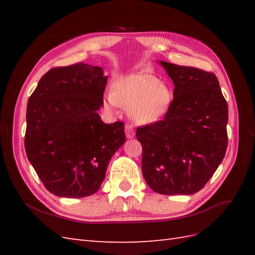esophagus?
Instances as JSON below:
<instances>
[{"label":"esophagus","mask_w":255,"mask_h":255,"mask_svg":"<svg viewBox=\"0 0 255 255\" xmlns=\"http://www.w3.org/2000/svg\"><path fill=\"white\" fill-rule=\"evenodd\" d=\"M125 132H126V136L128 139H131L134 137V130L131 125H127L126 128H125Z\"/></svg>","instance_id":"obj_1"}]
</instances>
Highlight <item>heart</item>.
<instances>
[{
    "label": "heart",
    "mask_w": 255,
    "mask_h": 255,
    "mask_svg": "<svg viewBox=\"0 0 255 255\" xmlns=\"http://www.w3.org/2000/svg\"><path fill=\"white\" fill-rule=\"evenodd\" d=\"M172 91L154 75L140 71L118 79L113 91L104 96V105L110 112L119 106L129 110L131 118L140 124L158 122L169 110Z\"/></svg>",
    "instance_id": "obj_1"
}]
</instances>
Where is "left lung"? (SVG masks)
<instances>
[{"label":"left lung","mask_w":255,"mask_h":255,"mask_svg":"<svg viewBox=\"0 0 255 255\" xmlns=\"http://www.w3.org/2000/svg\"><path fill=\"white\" fill-rule=\"evenodd\" d=\"M174 83L162 121L140 126L142 174L162 195H192L218 169L228 145V105L214 73L160 61Z\"/></svg>","instance_id":"left-lung-1"}]
</instances>
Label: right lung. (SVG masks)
I'll return each instance as SVG.
<instances>
[{"mask_svg": "<svg viewBox=\"0 0 255 255\" xmlns=\"http://www.w3.org/2000/svg\"><path fill=\"white\" fill-rule=\"evenodd\" d=\"M107 77L100 67L75 63L49 70L27 103L25 150L45 187L80 198L99 191L108 163L122 147L124 123L105 124Z\"/></svg>", "mask_w": 255, "mask_h": 255, "instance_id": "1", "label": "right lung"}]
</instances>
